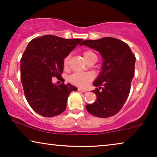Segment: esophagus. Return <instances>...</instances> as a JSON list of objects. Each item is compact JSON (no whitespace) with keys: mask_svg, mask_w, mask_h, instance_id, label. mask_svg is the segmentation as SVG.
Segmentation results:
<instances>
[{"mask_svg":"<svg viewBox=\"0 0 157 157\" xmlns=\"http://www.w3.org/2000/svg\"><path fill=\"white\" fill-rule=\"evenodd\" d=\"M78 91H81V92H85V91H86L85 89H81V88H78Z\"/></svg>","mask_w":157,"mask_h":157,"instance_id":"1","label":"esophagus"}]
</instances>
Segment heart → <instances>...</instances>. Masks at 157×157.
<instances>
[{"label":"heart","instance_id":"1","mask_svg":"<svg viewBox=\"0 0 157 157\" xmlns=\"http://www.w3.org/2000/svg\"><path fill=\"white\" fill-rule=\"evenodd\" d=\"M83 58H84L87 63L91 60H97V56L92 50H86L85 51H83ZM69 59L70 56H68L64 59L63 66L65 68L68 66ZM94 78V76L91 72H76L71 75L69 77V81L73 84L78 86L85 87L90 81L93 80Z\"/></svg>","mask_w":157,"mask_h":157}]
</instances>
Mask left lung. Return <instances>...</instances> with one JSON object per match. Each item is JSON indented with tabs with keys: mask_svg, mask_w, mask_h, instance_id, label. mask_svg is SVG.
Segmentation results:
<instances>
[{
	"mask_svg": "<svg viewBox=\"0 0 157 157\" xmlns=\"http://www.w3.org/2000/svg\"><path fill=\"white\" fill-rule=\"evenodd\" d=\"M81 45L98 51L103 59L99 76L93 83L97 88L92 92L97 99L86 109L95 117H112L121 110L129 94L136 57L128 45L117 38L85 40Z\"/></svg>",
	"mask_w": 157,
	"mask_h": 157,
	"instance_id": "obj_1",
	"label": "left lung"
}]
</instances>
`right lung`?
<instances>
[{"mask_svg":"<svg viewBox=\"0 0 157 157\" xmlns=\"http://www.w3.org/2000/svg\"><path fill=\"white\" fill-rule=\"evenodd\" d=\"M82 40L46 35L28 44L21 59V79L28 103L38 114L53 117L65 111L68 96L77 88L54 84L52 78L61 76L63 59Z\"/></svg>","mask_w":157,"mask_h":157,"instance_id":"1","label":"right lung"}]
</instances>
